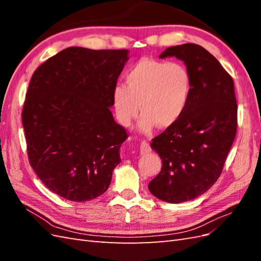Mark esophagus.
<instances>
[{
  "label": "esophagus",
  "instance_id": "esophagus-1",
  "mask_svg": "<svg viewBox=\"0 0 261 261\" xmlns=\"http://www.w3.org/2000/svg\"><path fill=\"white\" fill-rule=\"evenodd\" d=\"M150 151H151L150 145H149V143H148L147 141H142V142L140 143V153L146 154V153L150 152Z\"/></svg>",
  "mask_w": 261,
  "mask_h": 261
}]
</instances>
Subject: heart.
<instances>
[{
  "instance_id": "heart-1",
  "label": "heart",
  "mask_w": 261,
  "mask_h": 261,
  "mask_svg": "<svg viewBox=\"0 0 261 261\" xmlns=\"http://www.w3.org/2000/svg\"><path fill=\"white\" fill-rule=\"evenodd\" d=\"M125 86L116 85L112 104L116 120L129 126L141 111L139 129H167L184 115L191 101L193 77L184 64L141 58L124 75Z\"/></svg>"
}]
</instances>
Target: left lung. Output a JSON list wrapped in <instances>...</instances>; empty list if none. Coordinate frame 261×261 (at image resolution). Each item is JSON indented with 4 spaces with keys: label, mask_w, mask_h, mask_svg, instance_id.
Segmentation results:
<instances>
[{
    "label": "left lung",
    "mask_w": 261,
    "mask_h": 261,
    "mask_svg": "<svg viewBox=\"0 0 261 261\" xmlns=\"http://www.w3.org/2000/svg\"><path fill=\"white\" fill-rule=\"evenodd\" d=\"M166 57L185 63L193 92L181 119L152 139L163 167L148 188L162 201L181 203L202 195L222 173L237 134L238 105L233 80L206 49L184 43L159 56Z\"/></svg>",
    "instance_id": "left-lung-1"
}]
</instances>
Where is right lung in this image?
<instances>
[{"mask_svg": "<svg viewBox=\"0 0 261 261\" xmlns=\"http://www.w3.org/2000/svg\"><path fill=\"white\" fill-rule=\"evenodd\" d=\"M126 49L69 47L33 73L22 110L27 151L39 178L68 201L108 190L127 134L110 108Z\"/></svg>", "mask_w": 261, "mask_h": 261, "instance_id": "obj_1", "label": "right lung"}]
</instances>
